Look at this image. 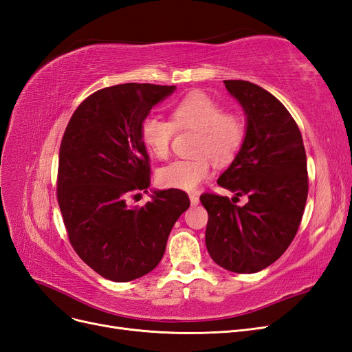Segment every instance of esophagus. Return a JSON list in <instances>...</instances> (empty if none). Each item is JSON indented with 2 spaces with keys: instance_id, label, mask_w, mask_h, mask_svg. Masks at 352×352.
Returning <instances> with one entry per match:
<instances>
[{
  "instance_id": "esophagus-1",
  "label": "esophagus",
  "mask_w": 352,
  "mask_h": 352,
  "mask_svg": "<svg viewBox=\"0 0 352 352\" xmlns=\"http://www.w3.org/2000/svg\"><path fill=\"white\" fill-rule=\"evenodd\" d=\"M189 199H190V204H192V206H198L199 204L198 194H189Z\"/></svg>"
}]
</instances>
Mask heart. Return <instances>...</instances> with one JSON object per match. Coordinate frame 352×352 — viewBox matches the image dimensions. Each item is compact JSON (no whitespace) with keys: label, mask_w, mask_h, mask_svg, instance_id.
<instances>
[{"label":"heart","mask_w":352,"mask_h":352,"mask_svg":"<svg viewBox=\"0 0 352 352\" xmlns=\"http://www.w3.org/2000/svg\"><path fill=\"white\" fill-rule=\"evenodd\" d=\"M172 122L158 116H148L141 124V140L146 151L155 158H166L170 151L175 127L198 133L195 154L210 155L216 163L225 164L235 158L245 141L247 126L243 117L223 111L221 105L204 92H190L173 109ZM206 155L175 160L158 170L160 185L180 190H194L210 176Z\"/></svg>","instance_id":"b5f03b06"}]
</instances>
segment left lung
<instances>
[{"label": "left lung", "instance_id": "obj_1", "mask_svg": "<svg viewBox=\"0 0 352 352\" xmlns=\"http://www.w3.org/2000/svg\"><path fill=\"white\" fill-rule=\"evenodd\" d=\"M247 117V135L232 164L217 180L235 197L204 194L206 245L220 267L257 273L289 247L308 195L307 157L300 129L285 105L248 80H225ZM242 195L249 202L234 204Z\"/></svg>", "mask_w": 352, "mask_h": 352}]
</instances>
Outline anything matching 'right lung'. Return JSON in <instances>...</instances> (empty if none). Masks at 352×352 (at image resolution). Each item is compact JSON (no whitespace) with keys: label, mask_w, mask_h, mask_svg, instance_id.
Returning a JSON list of instances; mask_svg holds the SVG:
<instances>
[{"label":"right lung","mask_w":352,"mask_h":352,"mask_svg":"<svg viewBox=\"0 0 352 352\" xmlns=\"http://www.w3.org/2000/svg\"><path fill=\"white\" fill-rule=\"evenodd\" d=\"M176 87L122 83L94 92L66 127L57 198L69 241L92 270L129 282L162 261L176 220L189 207L180 189L153 190L144 207L127 198L150 188V157L141 124Z\"/></svg>","instance_id":"obj_1"}]
</instances>
